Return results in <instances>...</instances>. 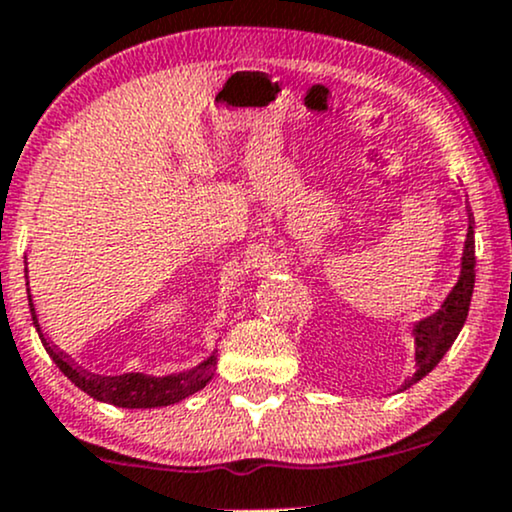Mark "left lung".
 <instances>
[{
	"mask_svg": "<svg viewBox=\"0 0 512 512\" xmlns=\"http://www.w3.org/2000/svg\"><path fill=\"white\" fill-rule=\"evenodd\" d=\"M469 211V231L467 240H464L462 250V269L460 279H457L455 289L448 293L440 310L433 315L424 317L414 325V344H416V373L411 375L407 383L402 385V390H407L414 383H419L421 378H426L433 368L438 366L440 358L445 356V351L450 349L452 342L460 334L464 320L469 313V301H472L474 291V216L472 209Z\"/></svg>",
	"mask_w": 512,
	"mask_h": 512,
	"instance_id": "8db88e82",
	"label": "left lung"
}]
</instances>
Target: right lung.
<instances>
[{
    "label": "right lung",
    "instance_id": "obj_1",
    "mask_svg": "<svg viewBox=\"0 0 512 512\" xmlns=\"http://www.w3.org/2000/svg\"><path fill=\"white\" fill-rule=\"evenodd\" d=\"M28 305H31V317H33L35 330L40 334V342H43L45 351H48L52 361L57 363V368H60L62 373L67 375L76 387H79V390H84L86 395L98 399V402H108V404H115V407H125V409L168 407V404H178L185 397L195 395V392L202 390V387L214 378L216 351L207 358V361L199 363V366L182 370V373L166 375V378H154V375H144V373L91 375L86 373V370H81L79 366H74L64 351L55 349V346L43 337V332H40V325H38V315H35V308L31 303V289H28Z\"/></svg>",
    "mask_w": 512,
    "mask_h": 512
}]
</instances>
